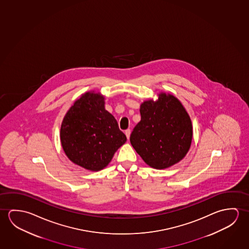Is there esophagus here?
I'll return each mask as SVG.
<instances>
[{
  "label": "esophagus",
  "mask_w": 249,
  "mask_h": 249,
  "mask_svg": "<svg viewBox=\"0 0 249 249\" xmlns=\"http://www.w3.org/2000/svg\"><path fill=\"white\" fill-rule=\"evenodd\" d=\"M125 135H126L127 138L129 139L130 138V129H128V130H125Z\"/></svg>",
  "instance_id": "obj_1"
}]
</instances>
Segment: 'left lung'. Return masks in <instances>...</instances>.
Returning <instances> with one entry per match:
<instances>
[{
	"label": "left lung",
	"mask_w": 249,
	"mask_h": 249,
	"mask_svg": "<svg viewBox=\"0 0 249 249\" xmlns=\"http://www.w3.org/2000/svg\"><path fill=\"white\" fill-rule=\"evenodd\" d=\"M141 120L130 134L138 154L151 168L163 170L180 162L190 150L192 123L182 103L161 92L140 106Z\"/></svg>",
	"instance_id": "1"
}]
</instances>
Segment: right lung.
Segmentation results:
<instances>
[{
    "instance_id": "right-lung-1",
    "label": "right lung",
    "mask_w": 249,
    "mask_h": 249,
    "mask_svg": "<svg viewBox=\"0 0 249 249\" xmlns=\"http://www.w3.org/2000/svg\"><path fill=\"white\" fill-rule=\"evenodd\" d=\"M60 141L71 162L86 170L99 171L111 162L115 152L126 142V136L105 109L104 96L88 91L64 117Z\"/></svg>"
}]
</instances>
